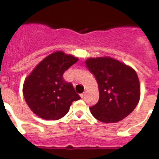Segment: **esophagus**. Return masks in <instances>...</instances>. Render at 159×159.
I'll list each match as a JSON object with an SVG mask.
<instances>
[{
	"instance_id": "obj_1",
	"label": "esophagus",
	"mask_w": 159,
	"mask_h": 159,
	"mask_svg": "<svg viewBox=\"0 0 159 159\" xmlns=\"http://www.w3.org/2000/svg\"><path fill=\"white\" fill-rule=\"evenodd\" d=\"M80 96H81V98H84V93H81V95H80Z\"/></svg>"
}]
</instances>
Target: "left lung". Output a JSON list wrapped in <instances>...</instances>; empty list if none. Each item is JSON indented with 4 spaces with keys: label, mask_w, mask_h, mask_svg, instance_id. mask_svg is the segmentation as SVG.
<instances>
[{
    "label": "left lung",
    "mask_w": 159,
    "mask_h": 159,
    "mask_svg": "<svg viewBox=\"0 0 159 159\" xmlns=\"http://www.w3.org/2000/svg\"><path fill=\"white\" fill-rule=\"evenodd\" d=\"M85 66L98 83L99 99L90 107L98 121L116 123L135 108L140 97V85L136 71L111 57H90Z\"/></svg>",
    "instance_id": "1"
}]
</instances>
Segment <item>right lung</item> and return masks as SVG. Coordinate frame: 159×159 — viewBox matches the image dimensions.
<instances>
[{
	"label": "right lung",
	"instance_id": "obj_1",
	"mask_svg": "<svg viewBox=\"0 0 159 159\" xmlns=\"http://www.w3.org/2000/svg\"><path fill=\"white\" fill-rule=\"evenodd\" d=\"M78 61L62 51L45 57L25 78L23 95L27 105L36 116L57 120L69 112L72 102L80 99L72 84L63 81V75Z\"/></svg>",
	"mask_w": 159,
	"mask_h": 159
}]
</instances>
